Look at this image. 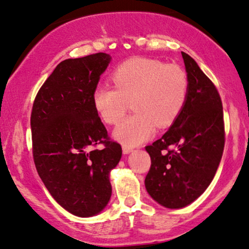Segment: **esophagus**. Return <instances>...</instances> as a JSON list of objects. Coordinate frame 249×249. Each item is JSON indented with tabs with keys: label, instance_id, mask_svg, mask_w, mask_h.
<instances>
[{
	"label": "esophagus",
	"instance_id": "obj_1",
	"mask_svg": "<svg viewBox=\"0 0 249 249\" xmlns=\"http://www.w3.org/2000/svg\"><path fill=\"white\" fill-rule=\"evenodd\" d=\"M132 151V148L128 147V145H123V152L124 154H128V152Z\"/></svg>",
	"mask_w": 249,
	"mask_h": 249
}]
</instances>
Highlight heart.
Segmentation results:
<instances>
[{"instance_id":"b5f03b06","label":"heart","mask_w":249,"mask_h":249,"mask_svg":"<svg viewBox=\"0 0 249 249\" xmlns=\"http://www.w3.org/2000/svg\"><path fill=\"white\" fill-rule=\"evenodd\" d=\"M115 88L100 85L92 95L102 121L116 125L132 106L134 114L116 127L114 137L134 147L148 140L156 126H171L187 105L189 77L181 66L149 58H131L111 72Z\"/></svg>"}]
</instances>
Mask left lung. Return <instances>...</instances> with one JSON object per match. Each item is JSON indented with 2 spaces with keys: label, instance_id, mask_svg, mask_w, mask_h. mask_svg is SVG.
Segmentation results:
<instances>
[{
  "label": "left lung",
  "instance_id": "8db88e82",
  "mask_svg": "<svg viewBox=\"0 0 249 249\" xmlns=\"http://www.w3.org/2000/svg\"><path fill=\"white\" fill-rule=\"evenodd\" d=\"M189 77L187 105L170 130L145 147L151 165L148 194L167 208L196 200L213 180L223 154V107L214 83L197 62L182 52Z\"/></svg>",
  "mask_w": 249,
  "mask_h": 249
}]
</instances>
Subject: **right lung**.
Wrapping results in <instances>:
<instances>
[{"label":"right lung","instance_id":"obj_1","mask_svg":"<svg viewBox=\"0 0 249 249\" xmlns=\"http://www.w3.org/2000/svg\"><path fill=\"white\" fill-rule=\"evenodd\" d=\"M110 55L61 61L36 94L31 115L33 158L51 196L69 213H100L111 196L109 172L122 157L93 107L92 95ZM99 144L102 149H95Z\"/></svg>","mask_w":249,"mask_h":249}]
</instances>
